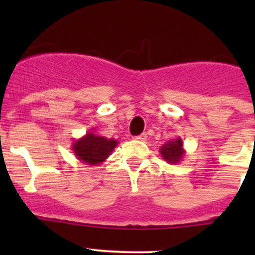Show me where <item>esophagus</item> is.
Wrapping results in <instances>:
<instances>
[{"label":"esophagus","instance_id":"esophagus-1","mask_svg":"<svg viewBox=\"0 0 255 255\" xmlns=\"http://www.w3.org/2000/svg\"><path fill=\"white\" fill-rule=\"evenodd\" d=\"M134 139L139 140V142H145L146 140V134L145 133H142L140 135H137V137H134Z\"/></svg>","mask_w":255,"mask_h":255}]
</instances>
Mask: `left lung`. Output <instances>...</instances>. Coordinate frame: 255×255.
<instances>
[{"label": "left lung", "instance_id": "1", "mask_svg": "<svg viewBox=\"0 0 255 255\" xmlns=\"http://www.w3.org/2000/svg\"><path fill=\"white\" fill-rule=\"evenodd\" d=\"M159 151H160L164 160L170 164L180 163L185 156V154H186L184 149V143H182V139L180 137L166 142L159 148Z\"/></svg>", "mask_w": 255, "mask_h": 255}]
</instances>
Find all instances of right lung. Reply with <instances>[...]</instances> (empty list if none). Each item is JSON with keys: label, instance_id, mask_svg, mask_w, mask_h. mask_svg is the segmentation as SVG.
Wrapping results in <instances>:
<instances>
[{"label": "right lung", "instance_id": "add662e5", "mask_svg": "<svg viewBox=\"0 0 255 255\" xmlns=\"http://www.w3.org/2000/svg\"><path fill=\"white\" fill-rule=\"evenodd\" d=\"M117 144L118 140L99 135L95 128H91L84 137L73 143L71 149L80 161L89 165H99L111 155Z\"/></svg>", "mask_w": 255, "mask_h": 255}]
</instances>
